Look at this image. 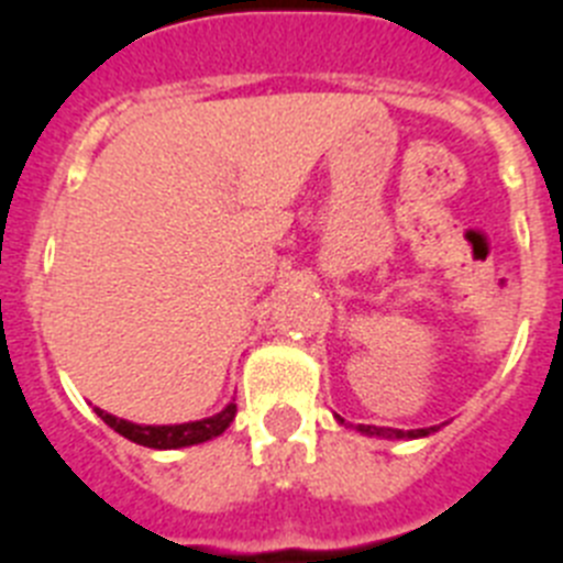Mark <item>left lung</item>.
Returning a JSON list of instances; mask_svg holds the SVG:
<instances>
[{
  "label": "left lung",
  "instance_id": "8db88e82",
  "mask_svg": "<svg viewBox=\"0 0 563 563\" xmlns=\"http://www.w3.org/2000/svg\"><path fill=\"white\" fill-rule=\"evenodd\" d=\"M342 422V419H340ZM360 433L365 437H388V439H419V437H428L433 433L437 428H419V430H394V428H376V424H356Z\"/></svg>",
  "mask_w": 563,
  "mask_h": 563
}]
</instances>
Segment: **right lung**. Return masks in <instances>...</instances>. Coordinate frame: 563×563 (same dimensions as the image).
<instances>
[{"label":"right lung","instance_id":"obj_1","mask_svg":"<svg viewBox=\"0 0 563 563\" xmlns=\"http://www.w3.org/2000/svg\"><path fill=\"white\" fill-rule=\"evenodd\" d=\"M96 413H99L115 433L130 439V442L144 444V448H155V451H173V448H189V444H200L212 437H221L223 430L232 424L234 413H238V405L229 402L227 408H223L221 413H214V417L184 424H135L126 422V419L112 417V413L99 408H96Z\"/></svg>","mask_w":563,"mask_h":563}]
</instances>
